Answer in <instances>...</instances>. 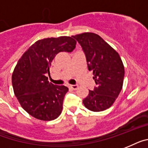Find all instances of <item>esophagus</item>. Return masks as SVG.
Listing matches in <instances>:
<instances>
[{
	"label": "esophagus",
	"mask_w": 148,
	"mask_h": 148,
	"mask_svg": "<svg viewBox=\"0 0 148 148\" xmlns=\"http://www.w3.org/2000/svg\"><path fill=\"white\" fill-rule=\"evenodd\" d=\"M69 87L72 89H77L78 88V85H69Z\"/></svg>",
	"instance_id": "obj_1"
}]
</instances>
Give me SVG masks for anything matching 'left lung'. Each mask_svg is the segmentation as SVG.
Returning <instances> with one entry per match:
<instances>
[{"mask_svg":"<svg viewBox=\"0 0 148 148\" xmlns=\"http://www.w3.org/2000/svg\"><path fill=\"white\" fill-rule=\"evenodd\" d=\"M72 37L83 48L96 84L83 100L84 106L95 112L106 110L118 97L123 84L125 71L120 55L96 34L86 32Z\"/></svg>","mask_w":148,"mask_h":148,"instance_id":"1","label":"left lung"}]
</instances>
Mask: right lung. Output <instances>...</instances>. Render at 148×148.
<instances>
[{
	"label": "right lung",
	"mask_w": 148,
	"mask_h": 148,
	"mask_svg": "<svg viewBox=\"0 0 148 148\" xmlns=\"http://www.w3.org/2000/svg\"><path fill=\"white\" fill-rule=\"evenodd\" d=\"M72 37L44 38L25 51L14 68L12 84L15 95L26 112L44 121L56 119L62 113L68 88L48 81L49 66L59 53H71L76 47Z\"/></svg>",
	"instance_id": "add662e5"
}]
</instances>
